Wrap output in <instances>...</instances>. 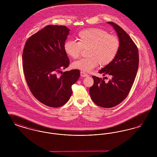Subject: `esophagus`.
<instances>
[{"label": "esophagus", "mask_w": 157, "mask_h": 157, "mask_svg": "<svg viewBox=\"0 0 157 157\" xmlns=\"http://www.w3.org/2000/svg\"><path fill=\"white\" fill-rule=\"evenodd\" d=\"M81 76L82 77H86V76H88V75L87 74H86L85 72H81Z\"/></svg>", "instance_id": "obj_1"}]
</instances>
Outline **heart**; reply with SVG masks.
<instances>
[{"mask_svg": "<svg viewBox=\"0 0 157 157\" xmlns=\"http://www.w3.org/2000/svg\"><path fill=\"white\" fill-rule=\"evenodd\" d=\"M78 40H67L63 49L68 56L76 59L80 56L83 48H88V57L75 61L72 65L73 68L85 72L91 71L99 63L103 67L109 64L120 49L119 38L100 28H92L79 32Z\"/></svg>", "mask_w": 157, "mask_h": 157, "instance_id": "b5f03b06", "label": "heart"}]
</instances>
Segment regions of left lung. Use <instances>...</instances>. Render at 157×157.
<instances>
[{
	"instance_id": "obj_1",
	"label": "left lung",
	"mask_w": 157,
	"mask_h": 157,
	"mask_svg": "<svg viewBox=\"0 0 157 157\" xmlns=\"http://www.w3.org/2000/svg\"><path fill=\"white\" fill-rule=\"evenodd\" d=\"M107 23L118 35L120 49L115 59L99 71L103 76L110 75L111 79L106 83L104 79L92 76L94 85L89 92L95 104L109 108L120 104L128 96L138 71L139 55L136 46L127 32L115 23Z\"/></svg>"
}]
</instances>
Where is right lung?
Instances as JSON below:
<instances>
[{
    "instance_id": "1",
    "label": "right lung",
    "mask_w": 157,
    "mask_h": 157,
    "mask_svg": "<svg viewBox=\"0 0 157 157\" xmlns=\"http://www.w3.org/2000/svg\"><path fill=\"white\" fill-rule=\"evenodd\" d=\"M69 31L65 26L48 25L27 40L23 52V72L32 94L52 108L67 102L72 93L71 86L80 76L77 69L56 75L69 64L63 49Z\"/></svg>"
}]
</instances>
